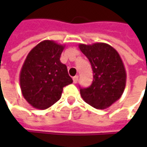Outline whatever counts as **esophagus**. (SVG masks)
I'll use <instances>...</instances> for the list:
<instances>
[{
	"mask_svg": "<svg viewBox=\"0 0 147 147\" xmlns=\"http://www.w3.org/2000/svg\"><path fill=\"white\" fill-rule=\"evenodd\" d=\"M78 80V75H76V76H74L73 78V82H74V83H77Z\"/></svg>",
	"mask_w": 147,
	"mask_h": 147,
	"instance_id": "1",
	"label": "esophagus"
}]
</instances>
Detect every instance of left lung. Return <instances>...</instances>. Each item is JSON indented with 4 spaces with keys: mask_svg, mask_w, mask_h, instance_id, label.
Here are the masks:
<instances>
[{
    "mask_svg": "<svg viewBox=\"0 0 147 147\" xmlns=\"http://www.w3.org/2000/svg\"><path fill=\"white\" fill-rule=\"evenodd\" d=\"M78 47L89 59L93 81L87 88H81L83 100L92 107L105 110L121 97L126 86L127 74L119 54L109 44H79Z\"/></svg>",
    "mask_w": 147,
    "mask_h": 147,
    "instance_id": "left-lung-1",
    "label": "left lung"
}]
</instances>
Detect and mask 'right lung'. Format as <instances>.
<instances>
[{"label": "right lung", "instance_id": "right-lung-1", "mask_svg": "<svg viewBox=\"0 0 147 147\" xmlns=\"http://www.w3.org/2000/svg\"><path fill=\"white\" fill-rule=\"evenodd\" d=\"M65 45L52 40L38 43L28 54L20 74L21 92L34 108L45 110L59 100L73 79L59 60Z\"/></svg>", "mask_w": 147, "mask_h": 147}]
</instances>
